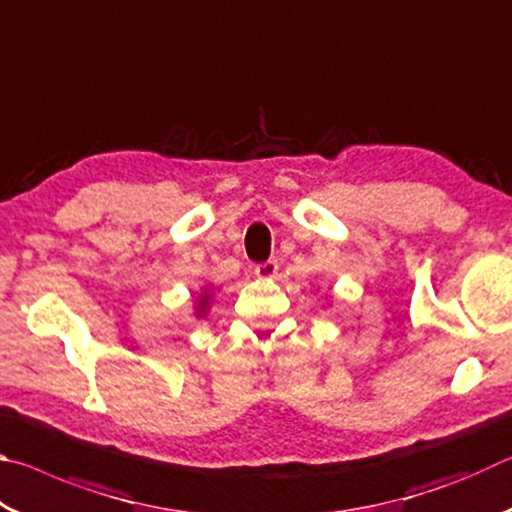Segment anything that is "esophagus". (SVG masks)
<instances>
[{
    "label": "esophagus",
    "instance_id": "34e87169",
    "mask_svg": "<svg viewBox=\"0 0 512 512\" xmlns=\"http://www.w3.org/2000/svg\"><path fill=\"white\" fill-rule=\"evenodd\" d=\"M277 268L280 266H277L275 259H268V262H262L255 266V275L262 277V280H271V277L277 275Z\"/></svg>",
    "mask_w": 512,
    "mask_h": 512
}]
</instances>
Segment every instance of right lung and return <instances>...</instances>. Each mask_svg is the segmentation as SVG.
I'll return each instance as SVG.
<instances>
[{"instance_id":"add662e5","label":"right lung","mask_w":512,"mask_h":512,"mask_svg":"<svg viewBox=\"0 0 512 512\" xmlns=\"http://www.w3.org/2000/svg\"><path fill=\"white\" fill-rule=\"evenodd\" d=\"M207 305H210V296H207V291H205V293H203V298L198 300L196 316H205V314H207Z\"/></svg>"}]
</instances>
